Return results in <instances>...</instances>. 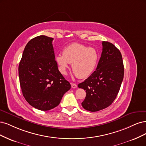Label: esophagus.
I'll list each match as a JSON object with an SVG mask.
<instances>
[{
    "label": "esophagus",
    "mask_w": 146,
    "mask_h": 146,
    "mask_svg": "<svg viewBox=\"0 0 146 146\" xmlns=\"http://www.w3.org/2000/svg\"><path fill=\"white\" fill-rule=\"evenodd\" d=\"M72 87L73 88H76V87H77V85H76V84H73V83H72Z\"/></svg>",
    "instance_id": "obj_1"
}]
</instances>
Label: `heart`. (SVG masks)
I'll return each mask as SVG.
<instances>
[{
  "instance_id": "b5f03b06",
  "label": "heart",
  "mask_w": 146,
  "mask_h": 146,
  "mask_svg": "<svg viewBox=\"0 0 146 146\" xmlns=\"http://www.w3.org/2000/svg\"><path fill=\"white\" fill-rule=\"evenodd\" d=\"M99 60L96 50L79 43L70 44L63 50V54L56 56L61 73L66 74L69 64L76 76L81 79L89 77L95 71Z\"/></svg>"
}]
</instances>
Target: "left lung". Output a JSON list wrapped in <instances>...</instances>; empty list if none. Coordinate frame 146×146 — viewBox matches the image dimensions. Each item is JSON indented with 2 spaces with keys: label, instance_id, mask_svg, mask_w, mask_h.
<instances>
[{
  "label": "left lung",
  "instance_id": "obj_1",
  "mask_svg": "<svg viewBox=\"0 0 146 146\" xmlns=\"http://www.w3.org/2000/svg\"><path fill=\"white\" fill-rule=\"evenodd\" d=\"M102 51L96 69L78 87L86 92L84 109L97 111L110 106L116 99L124 78V65L119 50L103 41Z\"/></svg>",
  "mask_w": 146,
  "mask_h": 146
}]
</instances>
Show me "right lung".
<instances>
[{"label": "right lung", "mask_w": 146, "mask_h": 146, "mask_svg": "<svg viewBox=\"0 0 146 146\" xmlns=\"http://www.w3.org/2000/svg\"><path fill=\"white\" fill-rule=\"evenodd\" d=\"M53 38L41 35L26 45L19 65V76L25 100L46 111L58 106L71 85L60 73L55 60Z\"/></svg>", "instance_id": "add662e5"}]
</instances>
